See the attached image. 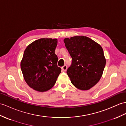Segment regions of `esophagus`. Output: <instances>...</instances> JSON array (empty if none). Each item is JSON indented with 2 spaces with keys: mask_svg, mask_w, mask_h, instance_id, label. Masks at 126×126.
Returning a JSON list of instances; mask_svg holds the SVG:
<instances>
[{
  "mask_svg": "<svg viewBox=\"0 0 126 126\" xmlns=\"http://www.w3.org/2000/svg\"><path fill=\"white\" fill-rule=\"evenodd\" d=\"M62 68V70H63V71H66L67 68V66L66 65H64L62 67V68Z\"/></svg>",
  "mask_w": 126,
  "mask_h": 126,
  "instance_id": "esophagus-1",
  "label": "esophagus"
}]
</instances>
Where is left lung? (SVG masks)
<instances>
[{
	"label": "left lung",
	"instance_id": "8db88e82",
	"mask_svg": "<svg viewBox=\"0 0 126 126\" xmlns=\"http://www.w3.org/2000/svg\"><path fill=\"white\" fill-rule=\"evenodd\" d=\"M72 58L67 74L79 89L87 90L96 85L103 74L106 59L101 46L86 36L63 39Z\"/></svg>",
	"mask_w": 126,
	"mask_h": 126
}]
</instances>
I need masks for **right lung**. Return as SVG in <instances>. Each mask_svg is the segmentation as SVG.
Instances as JSON below:
<instances>
[{"instance_id":"right-lung-1","label":"right lung","mask_w":126,"mask_h":126,"mask_svg":"<svg viewBox=\"0 0 126 126\" xmlns=\"http://www.w3.org/2000/svg\"><path fill=\"white\" fill-rule=\"evenodd\" d=\"M57 43V39H39L24 50L21 69L24 80L33 90L46 91L56 83L61 69L55 54Z\"/></svg>"}]
</instances>
